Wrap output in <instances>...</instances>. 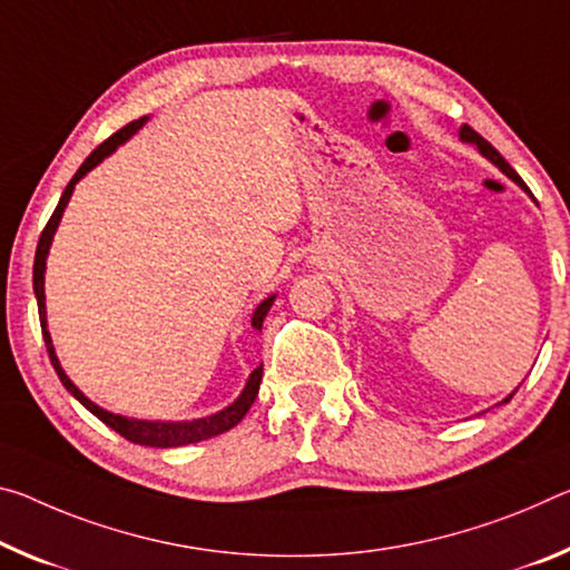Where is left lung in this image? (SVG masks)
Masks as SVG:
<instances>
[{
    "instance_id": "left-lung-1",
    "label": "left lung",
    "mask_w": 570,
    "mask_h": 570,
    "mask_svg": "<svg viewBox=\"0 0 570 570\" xmlns=\"http://www.w3.org/2000/svg\"><path fill=\"white\" fill-rule=\"evenodd\" d=\"M459 139H462L464 144H474V147H476V151H480V155L484 157V159H490L492 161V165L497 167V169H500L502 171V175L504 177H510L512 179V183L514 185H518L520 189H522V193H525V195H530V200L532 203H535V197H532V193H530V189H528V185L525 183H522V179H520V175H518V171H514L510 165H508V161H504V157L500 155V151H497L494 147H492V144L490 141H487V139H482L480 137V134H476L474 129H472V126H462V129H459ZM512 395H514V391L508 395V399H504L502 403H508L510 399H512Z\"/></svg>"
}]
</instances>
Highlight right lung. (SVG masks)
<instances>
[{
	"mask_svg": "<svg viewBox=\"0 0 570 570\" xmlns=\"http://www.w3.org/2000/svg\"><path fill=\"white\" fill-rule=\"evenodd\" d=\"M149 121V116H141V119L126 124L124 129H119L114 134V137H108L101 147H96L90 151L88 159L80 165V169L70 179L66 193H62L60 203L56 207V213H52V218L45 225L40 243H38V250H35V266H32V288H35V299H38V312H40V327H42V340H45V347H48V355H50V363L56 367V373L60 377V383L66 385V391L73 395V399L86 405V409L96 415L98 421H104L108 429H114L116 433H121L126 441H131V444H141V446H157V449H171V446H185V444H197V441H205V439H213L218 436V433L230 431L236 423L243 421V415L248 413V409L256 401L258 395V387H261V377H264V365H258L253 373L248 375L246 385H243V391L236 401L230 405H225L223 411L218 413H210V415H203V419H189V421H147V419H129V415H121V413H111L101 409V405L94 403L83 395V391L70 381L66 375V370H62L60 360L56 355V347H52V337L48 332V309H45V268H48V253L52 246V238H56V230L62 220V213H66V207L70 203V195H73L76 185L83 179L90 169H96L98 165L106 157H111L116 149L121 147L124 141H129L134 134H137L144 124ZM276 294L266 296L264 302H261L256 309L250 314V327L258 330L264 327V320L271 309V304H274Z\"/></svg>",
	"mask_w": 570,
	"mask_h": 570,
	"instance_id": "obj_1",
	"label": "right lung"
}]
</instances>
